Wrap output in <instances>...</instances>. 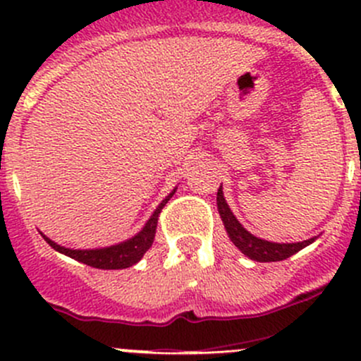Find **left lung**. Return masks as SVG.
<instances>
[{
	"instance_id": "obj_1",
	"label": "left lung",
	"mask_w": 361,
	"mask_h": 361,
	"mask_svg": "<svg viewBox=\"0 0 361 361\" xmlns=\"http://www.w3.org/2000/svg\"><path fill=\"white\" fill-rule=\"evenodd\" d=\"M216 202H218V211L219 216L223 219V225H225L226 233H228L230 240L233 242L235 247L245 254L254 261H259V263H270V261H282L290 257L292 254L299 252L301 249H305L306 245H310L311 242H314V238H308V240L302 242H294V244H275V242L263 240V238L254 237L252 233H249L244 226L238 223V219L235 218L233 212L230 211L228 204H226L225 197H223V190L219 187L218 197H216Z\"/></svg>"
}]
</instances>
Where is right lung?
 <instances>
[{
    "label": "right lung",
    "instance_id": "1",
    "mask_svg": "<svg viewBox=\"0 0 361 361\" xmlns=\"http://www.w3.org/2000/svg\"><path fill=\"white\" fill-rule=\"evenodd\" d=\"M174 192H176V188H174V190L171 192L161 204H159L157 209H155L154 214L150 216V219L145 223V226H143L142 231H138V233H136L133 238H130V240L111 245V247L85 249V250L67 249V247H62V245L55 244V242L50 240L47 235H43V237L55 250L66 254V256L72 257V259L81 261V263L88 264V267L100 268V270H123V268H130L133 264L138 263V261L143 257V254L152 247V242H154V237H155V228H157L159 214H161L162 207L168 204V200L173 197Z\"/></svg>",
    "mask_w": 361,
    "mask_h": 361
}]
</instances>
